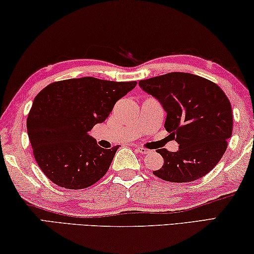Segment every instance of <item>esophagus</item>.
I'll return each instance as SVG.
<instances>
[{
	"label": "esophagus",
	"instance_id": "34e87169",
	"mask_svg": "<svg viewBox=\"0 0 254 254\" xmlns=\"http://www.w3.org/2000/svg\"><path fill=\"white\" fill-rule=\"evenodd\" d=\"M136 151L140 152V154H142V155H146V154H149V152H150L149 149L143 148V147H136Z\"/></svg>",
	"mask_w": 254,
	"mask_h": 254
}]
</instances>
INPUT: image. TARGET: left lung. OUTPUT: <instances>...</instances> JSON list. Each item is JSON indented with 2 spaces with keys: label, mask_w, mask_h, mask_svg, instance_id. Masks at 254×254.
Listing matches in <instances>:
<instances>
[{
  "label": "left lung",
  "mask_w": 254,
  "mask_h": 254,
  "mask_svg": "<svg viewBox=\"0 0 254 254\" xmlns=\"http://www.w3.org/2000/svg\"><path fill=\"white\" fill-rule=\"evenodd\" d=\"M139 86L162 104L167 114L164 127L179 143L175 152L157 149L164 165L154 174L176 183L208 174L232 136V106L225 92L212 81L184 72L141 80Z\"/></svg>",
  "instance_id": "obj_1"
}]
</instances>
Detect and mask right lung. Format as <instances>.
Returning a JSON list of instances; mask_svg holds the SVG:
<instances>
[{"mask_svg":"<svg viewBox=\"0 0 254 254\" xmlns=\"http://www.w3.org/2000/svg\"><path fill=\"white\" fill-rule=\"evenodd\" d=\"M135 86L84 76L53 82L36 96L27 132L36 162L52 182L80 190L106 174L119 147H99L88 132Z\"/></svg>","mask_w":254,"mask_h":254,"instance_id":"add662e5","label":"right lung"}]
</instances>
